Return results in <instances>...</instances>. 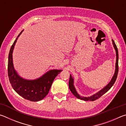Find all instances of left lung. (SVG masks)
<instances>
[{
  "mask_svg": "<svg viewBox=\"0 0 126 126\" xmlns=\"http://www.w3.org/2000/svg\"><path fill=\"white\" fill-rule=\"evenodd\" d=\"M112 44L113 45L114 48L115 50H116V69H115V72L114 73V75L113 76L112 78L111 79L110 82L108 83V84L106 86L104 87L103 88H102L101 90H100L99 92H98L94 94L91 95L90 97H83L81 96L79 94L77 93L76 89L74 87V79L72 77L71 74H70L69 77V88L70 91H71V92L73 93V94L78 99H80L81 100H83V101H93L99 98V97H101L102 95H103L104 93H106L110 89V88L113 86V85L114 84V82H116V80L117 77V75H118V49H117V46L115 44L113 40H112Z\"/></svg>",
  "mask_w": 126,
  "mask_h": 126,
  "instance_id": "obj_1",
  "label": "left lung"
}]
</instances>
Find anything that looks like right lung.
<instances>
[{"label":"right lung","mask_w":126,"mask_h":126,"mask_svg":"<svg viewBox=\"0 0 126 126\" xmlns=\"http://www.w3.org/2000/svg\"><path fill=\"white\" fill-rule=\"evenodd\" d=\"M23 31V30L15 40L9 51L8 64V77L13 88L19 95L29 101L37 102L43 99L48 94L53 80L62 70H50L40 77L33 80H28L21 77L14 69L13 62V52L18 38Z\"/></svg>","instance_id":"add662e5"}]
</instances>
